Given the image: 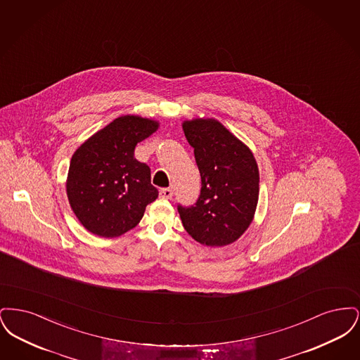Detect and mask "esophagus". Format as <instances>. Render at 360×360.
<instances>
[{
	"instance_id": "34e87169",
	"label": "esophagus",
	"mask_w": 360,
	"mask_h": 360,
	"mask_svg": "<svg viewBox=\"0 0 360 360\" xmlns=\"http://www.w3.org/2000/svg\"><path fill=\"white\" fill-rule=\"evenodd\" d=\"M172 193H174V190H172V188H160L159 195H160L162 198H172Z\"/></svg>"
}]
</instances>
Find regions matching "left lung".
I'll list each match as a JSON object with an SVG mask.
<instances>
[{
  "instance_id": "1",
  "label": "left lung",
  "mask_w": 360,
  "mask_h": 360,
  "mask_svg": "<svg viewBox=\"0 0 360 360\" xmlns=\"http://www.w3.org/2000/svg\"><path fill=\"white\" fill-rule=\"evenodd\" d=\"M194 148L201 191L193 205L178 204L188 235L206 245H226L252 221L259 197V172L252 153L219 121H185Z\"/></svg>"
}]
</instances>
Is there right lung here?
Here are the masks:
<instances>
[{
    "label": "right lung",
    "mask_w": 360,
    "mask_h": 360,
    "mask_svg": "<svg viewBox=\"0 0 360 360\" xmlns=\"http://www.w3.org/2000/svg\"><path fill=\"white\" fill-rule=\"evenodd\" d=\"M156 128V121L122 116L72 155L68 197L75 216L91 233L120 236L140 223L146 206L158 198L150 167L134 155L137 143Z\"/></svg>",
    "instance_id": "add662e5"
}]
</instances>
